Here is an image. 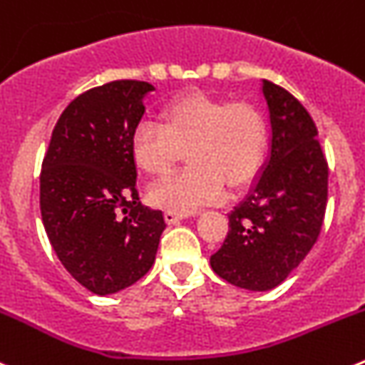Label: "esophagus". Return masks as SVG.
Instances as JSON below:
<instances>
[{
	"label": "esophagus",
	"mask_w": 365,
	"mask_h": 365,
	"mask_svg": "<svg viewBox=\"0 0 365 365\" xmlns=\"http://www.w3.org/2000/svg\"><path fill=\"white\" fill-rule=\"evenodd\" d=\"M187 215H180V212H175V211H167L165 212V222L167 223H180L183 218H185Z\"/></svg>",
	"instance_id": "34e87169"
}]
</instances>
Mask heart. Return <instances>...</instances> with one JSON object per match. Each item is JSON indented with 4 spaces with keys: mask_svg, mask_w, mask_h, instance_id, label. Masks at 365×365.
I'll return each mask as SVG.
<instances>
[{
    "mask_svg": "<svg viewBox=\"0 0 365 365\" xmlns=\"http://www.w3.org/2000/svg\"><path fill=\"white\" fill-rule=\"evenodd\" d=\"M163 125L138 123L130 136V154L149 176H165L189 156L183 173L149 190L154 207L190 215L218 202L229 189L249 185L260 173L267 149L264 116L249 103H227L202 93L170 101Z\"/></svg>",
    "mask_w": 365,
    "mask_h": 365,
    "instance_id": "1",
    "label": "heart"
}]
</instances>
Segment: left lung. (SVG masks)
Segmentation results:
<instances>
[{"label": "left lung", "instance_id": "left-lung-1", "mask_svg": "<svg viewBox=\"0 0 365 365\" xmlns=\"http://www.w3.org/2000/svg\"><path fill=\"white\" fill-rule=\"evenodd\" d=\"M269 156L247 196L229 212L227 238L212 271L236 287L264 293L298 267L320 235L327 202V162L304 105L262 80Z\"/></svg>", "mask_w": 365, "mask_h": 365}]
</instances>
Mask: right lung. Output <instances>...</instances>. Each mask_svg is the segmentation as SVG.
<instances>
[{"instance_id": "obj_1", "label": "right lung", "mask_w": 365, "mask_h": 365, "mask_svg": "<svg viewBox=\"0 0 365 365\" xmlns=\"http://www.w3.org/2000/svg\"><path fill=\"white\" fill-rule=\"evenodd\" d=\"M153 91L147 81L120 80L80 94L56 123L41 165L48 242L72 278L100 297L145 277L165 229L162 211L138 202L130 154Z\"/></svg>"}]
</instances>
